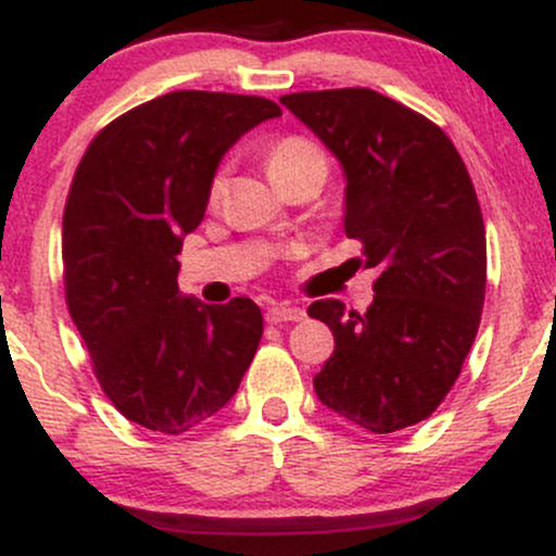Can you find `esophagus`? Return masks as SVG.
I'll use <instances>...</instances> for the list:
<instances>
[{
    "label": "esophagus",
    "instance_id": "esophagus-1",
    "mask_svg": "<svg viewBox=\"0 0 556 556\" xmlns=\"http://www.w3.org/2000/svg\"><path fill=\"white\" fill-rule=\"evenodd\" d=\"M303 318H305V311H303V308H298V305L279 303V305H271V308L266 311V321H269V324L303 321Z\"/></svg>",
    "mask_w": 556,
    "mask_h": 556
}]
</instances>
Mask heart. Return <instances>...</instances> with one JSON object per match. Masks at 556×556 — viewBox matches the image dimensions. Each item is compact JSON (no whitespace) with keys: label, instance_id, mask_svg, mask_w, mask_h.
Returning a JSON list of instances; mask_svg holds the SVG:
<instances>
[{"label":"heart","instance_id":"b5f03b06","mask_svg":"<svg viewBox=\"0 0 556 556\" xmlns=\"http://www.w3.org/2000/svg\"><path fill=\"white\" fill-rule=\"evenodd\" d=\"M266 167H269V175L274 182L282 188V185L298 180V177L305 175H318L327 177V154L321 151V146L314 143L311 138L303 136H287L271 146L269 154H266ZM225 172L212 180V188H208V201L219 203L222 193H225Z\"/></svg>","mask_w":556,"mask_h":556}]
</instances>
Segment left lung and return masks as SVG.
I'll use <instances>...</instances> for the list:
<instances>
[{
    "label": "left lung",
    "instance_id": "obj_1",
    "mask_svg": "<svg viewBox=\"0 0 556 556\" xmlns=\"http://www.w3.org/2000/svg\"><path fill=\"white\" fill-rule=\"evenodd\" d=\"M279 101L340 162L344 235L379 271L366 314L311 303L334 334L316 397L358 429H407L446 397L481 324L486 229L473 182L437 125L371 88Z\"/></svg>",
    "mask_w": 556,
    "mask_h": 556
}]
</instances>
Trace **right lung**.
Returning <instances> with one entry per match:
<instances>
[{"instance_id": "obj_1", "label": "right lung", "mask_w": 556, "mask_h": 556, "mask_svg": "<svg viewBox=\"0 0 556 556\" xmlns=\"http://www.w3.org/2000/svg\"><path fill=\"white\" fill-rule=\"evenodd\" d=\"M274 117L261 96L175 91L114 119L80 159L62 219L67 308L106 397L143 429L212 420L256 355L258 305L182 295L177 253L222 159Z\"/></svg>"}]
</instances>
